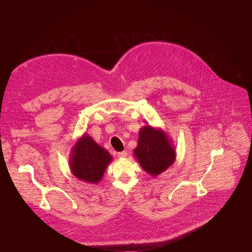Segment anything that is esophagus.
Instances as JSON below:
<instances>
[{
  "label": "esophagus",
  "mask_w": 252,
  "mask_h": 252,
  "mask_svg": "<svg viewBox=\"0 0 252 252\" xmlns=\"http://www.w3.org/2000/svg\"><path fill=\"white\" fill-rule=\"evenodd\" d=\"M117 155H118V157L125 158V157H126V156H127V152H126V151H123V152H119V153H117Z\"/></svg>",
  "instance_id": "34e87169"
}]
</instances>
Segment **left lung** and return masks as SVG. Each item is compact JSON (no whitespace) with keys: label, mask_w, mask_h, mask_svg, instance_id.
Segmentation results:
<instances>
[{"label":"left lung","mask_w":252,"mask_h":252,"mask_svg":"<svg viewBox=\"0 0 252 252\" xmlns=\"http://www.w3.org/2000/svg\"><path fill=\"white\" fill-rule=\"evenodd\" d=\"M134 155L142 168L155 178L175 162L177 153L164 130L146 125L139 131Z\"/></svg>","instance_id":"obj_1"}]
</instances>
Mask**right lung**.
<instances>
[{
	"label": "right lung",
	"instance_id": "1",
	"mask_svg": "<svg viewBox=\"0 0 252 252\" xmlns=\"http://www.w3.org/2000/svg\"><path fill=\"white\" fill-rule=\"evenodd\" d=\"M112 161L110 153L98 145L88 134L77 139L69 156V166L72 175L78 180L98 184Z\"/></svg>",
	"mask_w": 252,
	"mask_h": 252
}]
</instances>
